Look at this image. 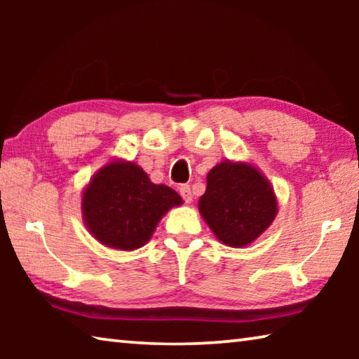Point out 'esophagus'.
I'll return each mask as SVG.
<instances>
[{"mask_svg": "<svg viewBox=\"0 0 359 359\" xmlns=\"http://www.w3.org/2000/svg\"><path fill=\"white\" fill-rule=\"evenodd\" d=\"M179 193H180V196L184 198V201H185V203H191L193 194H191V188H190V185H187V184L180 185V187H179Z\"/></svg>", "mask_w": 359, "mask_h": 359, "instance_id": "34e87169", "label": "esophagus"}]
</instances>
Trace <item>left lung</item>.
Returning a JSON list of instances; mask_svg holds the SVG:
<instances>
[{
  "label": "left lung",
  "instance_id": "1",
  "mask_svg": "<svg viewBox=\"0 0 359 359\" xmlns=\"http://www.w3.org/2000/svg\"><path fill=\"white\" fill-rule=\"evenodd\" d=\"M199 214L222 244L250 245L277 215V196L271 182L245 161H222L208 174Z\"/></svg>",
  "mask_w": 359,
  "mask_h": 359
}]
</instances>
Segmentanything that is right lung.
<instances>
[{
    "label": "right lung",
    "instance_id": "obj_1",
    "mask_svg": "<svg viewBox=\"0 0 359 359\" xmlns=\"http://www.w3.org/2000/svg\"><path fill=\"white\" fill-rule=\"evenodd\" d=\"M182 203L177 191L154 184L135 161L114 160L83 188L82 218L100 244L131 252L147 244L166 212Z\"/></svg>",
    "mask_w": 359,
    "mask_h": 359
}]
</instances>
